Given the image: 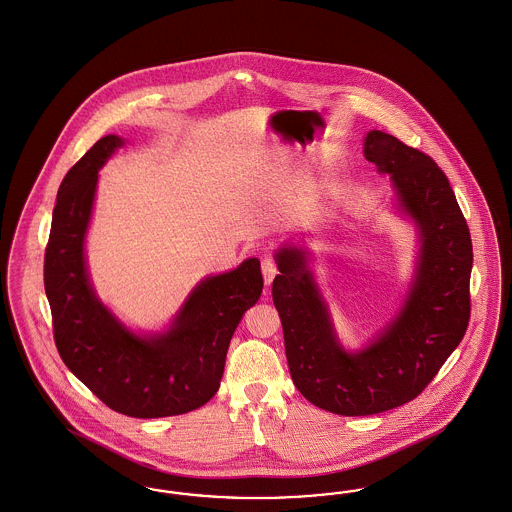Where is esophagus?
<instances>
[{
  "label": "esophagus",
  "instance_id": "34e87169",
  "mask_svg": "<svg viewBox=\"0 0 512 512\" xmlns=\"http://www.w3.org/2000/svg\"><path fill=\"white\" fill-rule=\"evenodd\" d=\"M262 273H264V283L271 285L273 279H275V275H277V264H275L273 258L266 256V258L262 260Z\"/></svg>",
  "mask_w": 512,
  "mask_h": 512
}]
</instances>
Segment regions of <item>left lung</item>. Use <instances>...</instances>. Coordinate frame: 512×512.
<instances>
[{
    "mask_svg": "<svg viewBox=\"0 0 512 512\" xmlns=\"http://www.w3.org/2000/svg\"><path fill=\"white\" fill-rule=\"evenodd\" d=\"M363 155L390 176L396 210L419 235L415 277L398 313L367 346L348 352L308 269L306 246L275 252L279 275L271 289L294 386L313 405L344 417L415 400L463 340L470 317V231L444 172L380 130L367 134Z\"/></svg>",
    "mask_w": 512,
    "mask_h": 512,
    "instance_id": "obj_1",
    "label": "left lung"
}]
</instances>
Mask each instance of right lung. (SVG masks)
Returning a JSON list of instances; mask_svg holds the SVG:
<instances>
[{"mask_svg": "<svg viewBox=\"0 0 512 512\" xmlns=\"http://www.w3.org/2000/svg\"><path fill=\"white\" fill-rule=\"evenodd\" d=\"M124 145L101 137L63 179L44 285L59 356L114 411L158 419L202 407L220 388L231 336L264 289L258 258L202 279L162 333L137 334L99 300L86 264V233L99 170Z\"/></svg>", "mask_w": 512, "mask_h": 512, "instance_id": "right-lung-1", "label": "right lung"}]
</instances>
